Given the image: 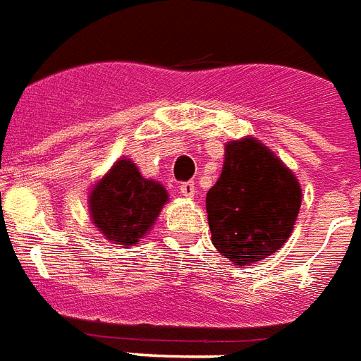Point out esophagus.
Segmentation results:
<instances>
[{
  "label": "esophagus",
  "instance_id": "obj_1",
  "mask_svg": "<svg viewBox=\"0 0 361 361\" xmlns=\"http://www.w3.org/2000/svg\"><path fill=\"white\" fill-rule=\"evenodd\" d=\"M178 190H180V194H183L184 197L192 199L195 195V184L194 183H183Z\"/></svg>",
  "mask_w": 361,
  "mask_h": 361
}]
</instances>
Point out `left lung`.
<instances>
[{
    "instance_id": "left-lung-1",
    "label": "left lung",
    "mask_w": 361,
    "mask_h": 361,
    "mask_svg": "<svg viewBox=\"0 0 361 361\" xmlns=\"http://www.w3.org/2000/svg\"><path fill=\"white\" fill-rule=\"evenodd\" d=\"M302 204L296 175L264 143H226L218 183L207 194L212 244L235 267H250L289 240Z\"/></svg>"
}]
</instances>
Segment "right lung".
I'll use <instances>...</instances> for the list:
<instances>
[{
	"instance_id": "1",
	"label": "right lung",
	"mask_w": 361,
	"mask_h": 361,
	"mask_svg": "<svg viewBox=\"0 0 361 361\" xmlns=\"http://www.w3.org/2000/svg\"><path fill=\"white\" fill-rule=\"evenodd\" d=\"M167 190L154 178H145L130 158H119L89 190V216L106 240L123 247L135 246L152 229Z\"/></svg>"
}]
</instances>
